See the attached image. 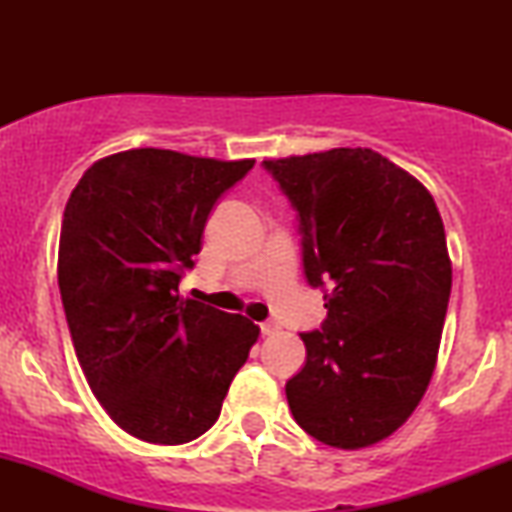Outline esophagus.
<instances>
[{
	"mask_svg": "<svg viewBox=\"0 0 512 512\" xmlns=\"http://www.w3.org/2000/svg\"><path fill=\"white\" fill-rule=\"evenodd\" d=\"M277 331H279V324H275V321H263V324H261L263 335H275Z\"/></svg>",
	"mask_w": 512,
	"mask_h": 512,
	"instance_id": "esophagus-1",
	"label": "esophagus"
}]
</instances>
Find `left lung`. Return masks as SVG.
I'll return each instance as SVG.
<instances>
[{
    "label": "left lung",
    "mask_w": 512,
    "mask_h": 512,
    "mask_svg": "<svg viewBox=\"0 0 512 512\" xmlns=\"http://www.w3.org/2000/svg\"><path fill=\"white\" fill-rule=\"evenodd\" d=\"M300 216L305 277L331 284L321 331L286 382L300 429L338 450L389 438L438 361L452 261L433 195L373 149L263 160Z\"/></svg>",
    "instance_id": "left-lung-1"
}]
</instances>
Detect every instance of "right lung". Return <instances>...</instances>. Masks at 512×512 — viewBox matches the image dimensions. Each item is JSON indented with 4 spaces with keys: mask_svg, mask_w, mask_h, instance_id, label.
Segmentation results:
<instances>
[{
    "mask_svg": "<svg viewBox=\"0 0 512 512\" xmlns=\"http://www.w3.org/2000/svg\"><path fill=\"white\" fill-rule=\"evenodd\" d=\"M254 163L130 149L95 160L67 200L58 284L76 359L107 415L146 443L202 436L261 335L179 296L216 198Z\"/></svg>",
    "mask_w": 512,
    "mask_h": 512,
    "instance_id": "right-lung-1",
    "label": "right lung"
}]
</instances>
